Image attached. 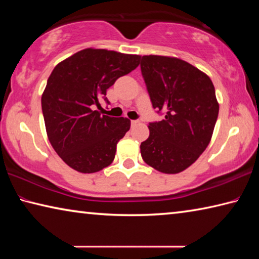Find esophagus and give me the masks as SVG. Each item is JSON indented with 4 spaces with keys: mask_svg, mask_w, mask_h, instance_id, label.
Masks as SVG:
<instances>
[{
    "mask_svg": "<svg viewBox=\"0 0 259 259\" xmlns=\"http://www.w3.org/2000/svg\"><path fill=\"white\" fill-rule=\"evenodd\" d=\"M138 122H139L138 120H133V121H131V125H133V126H134V125H136V124H137V123H138Z\"/></svg>",
    "mask_w": 259,
    "mask_h": 259,
    "instance_id": "obj_1",
    "label": "esophagus"
}]
</instances>
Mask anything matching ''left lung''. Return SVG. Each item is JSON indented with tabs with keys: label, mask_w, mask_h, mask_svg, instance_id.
<instances>
[{
	"label": "left lung",
	"mask_w": 259,
	"mask_h": 259,
	"mask_svg": "<svg viewBox=\"0 0 259 259\" xmlns=\"http://www.w3.org/2000/svg\"><path fill=\"white\" fill-rule=\"evenodd\" d=\"M140 69L153 108L164 119L148 124L143 160L163 174H178L209 145L219 105L210 77L182 59L143 56Z\"/></svg>",
	"instance_id": "left-lung-1"
}]
</instances>
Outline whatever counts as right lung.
Listing matches in <instances>:
<instances>
[{"label": "right lung", "instance_id": "add662e5", "mask_svg": "<svg viewBox=\"0 0 259 259\" xmlns=\"http://www.w3.org/2000/svg\"><path fill=\"white\" fill-rule=\"evenodd\" d=\"M140 56L84 49L59 63L48 78L42 112L50 143L61 160L83 174L100 171L115 157L130 129L126 117L103 115L99 102L117 78L139 65Z\"/></svg>", "mask_w": 259, "mask_h": 259}]
</instances>
